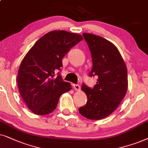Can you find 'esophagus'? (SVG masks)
Masks as SVG:
<instances>
[{"mask_svg": "<svg viewBox=\"0 0 148 148\" xmlns=\"http://www.w3.org/2000/svg\"><path fill=\"white\" fill-rule=\"evenodd\" d=\"M73 88L75 90H80V86L78 84H73Z\"/></svg>", "mask_w": 148, "mask_h": 148, "instance_id": "1", "label": "esophagus"}]
</instances>
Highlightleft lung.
Wrapping results in <instances>:
<instances>
[{"label":"left lung","instance_id":"1","mask_svg":"<svg viewBox=\"0 0 148 148\" xmlns=\"http://www.w3.org/2000/svg\"><path fill=\"white\" fill-rule=\"evenodd\" d=\"M82 35L91 53L90 76L98 78L93 88L82 84L81 89L86 95L87 102L78 111L88 119H103L116 109L127 93V66L119 49L110 41L88 33Z\"/></svg>","mask_w":148,"mask_h":148}]
</instances>
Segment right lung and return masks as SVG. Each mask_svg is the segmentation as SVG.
Listing matches in <instances>:
<instances>
[{
    "instance_id": "add662e5",
    "label": "right lung",
    "mask_w": 148,
    "mask_h": 148,
    "mask_svg": "<svg viewBox=\"0 0 148 148\" xmlns=\"http://www.w3.org/2000/svg\"><path fill=\"white\" fill-rule=\"evenodd\" d=\"M83 38L64 30L47 33L36 41L23 58L17 76L22 99L29 110L37 115L53 112L63 93L72 89L63 81L60 73L62 59Z\"/></svg>"
}]
</instances>
